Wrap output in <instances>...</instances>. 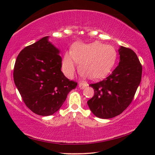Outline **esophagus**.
Listing matches in <instances>:
<instances>
[{"label":"esophagus","instance_id":"obj_1","mask_svg":"<svg viewBox=\"0 0 155 155\" xmlns=\"http://www.w3.org/2000/svg\"><path fill=\"white\" fill-rule=\"evenodd\" d=\"M78 87L81 89H84L85 87H87V84L85 83L84 82H80L79 85H78Z\"/></svg>","mask_w":155,"mask_h":155}]
</instances>
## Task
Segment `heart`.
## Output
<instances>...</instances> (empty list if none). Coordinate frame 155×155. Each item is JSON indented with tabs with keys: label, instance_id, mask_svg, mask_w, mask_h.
I'll list each match as a JSON object with an SVG mask.
<instances>
[{
	"label": "heart",
	"instance_id": "1",
	"mask_svg": "<svg viewBox=\"0 0 155 155\" xmlns=\"http://www.w3.org/2000/svg\"><path fill=\"white\" fill-rule=\"evenodd\" d=\"M117 52L111 45L98 41L90 44L75 43L70 53L63 58V71L68 77L74 75L77 63L83 77L91 81L102 79L108 75L116 61Z\"/></svg>",
	"mask_w": 155,
	"mask_h": 155
}]
</instances>
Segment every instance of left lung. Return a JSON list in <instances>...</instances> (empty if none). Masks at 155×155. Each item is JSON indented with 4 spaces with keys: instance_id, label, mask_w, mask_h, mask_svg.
Returning <instances> with one entry per match:
<instances>
[{
    "instance_id": "1",
    "label": "left lung",
    "mask_w": 155,
    "mask_h": 155,
    "mask_svg": "<svg viewBox=\"0 0 155 155\" xmlns=\"http://www.w3.org/2000/svg\"><path fill=\"white\" fill-rule=\"evenodd\" d=\"M118 52L119 64L111 74L90 85L94 95L87 104L99 118H112L122 114L131 103L141 82L142 67L135 52L124 46L120 47Z\"/></svg>"
}]
</instances>
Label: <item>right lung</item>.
Here are the masks:
<instances>
[{"label":"right lung","instance_id":"1","mask_svg":"<svg viewBox=\"0 0 155 155\" xmlns=\"http://www.w3.org/2000/svg\"><path fill=\"white\" fill-rule=\"evenodd\" d=\"M48 38L44 37L21 51L14 70L15 85L24 103L42 116L58 111L68 93L77 85L61 72L60 51Z\"/></svg>","mask_w":155,"mask_h":155}]
</instances>
